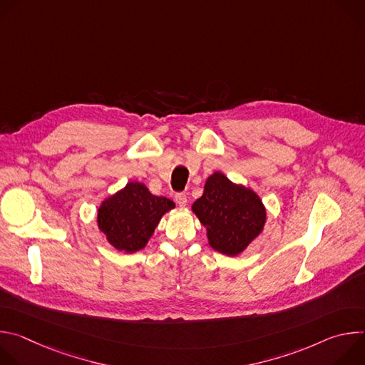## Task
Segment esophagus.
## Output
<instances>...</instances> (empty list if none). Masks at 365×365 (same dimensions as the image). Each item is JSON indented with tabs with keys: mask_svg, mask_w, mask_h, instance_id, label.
I'll return each instance as SVG.
<instances>
[{
	"mask_svg": "<svg viewBox=\"0 0 365 365\" xmlns=\"http://www.w3.org/2000/svg\"><path fill=\"white\" fill-rule=\"evenodd\" d=\"M175 199L179 206H186V203H187V196L185 193H176Z\"/></svg>",
	"mask_w": 365,
	"mask_h": 365,
	"instance_id": "obj_1",
	"label": "esophagus"
}]
</instances>
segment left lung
I'll return each mask as SVG.
<instances>
[{"mask_svg":"<svg viewBox=\"0 0 365 365\" xmlns=\"http://www.w3.org/2000/svg\"><path fill=\"white\" fill-rule=\"evenodd\" d=\"M192 211L206 228L210 245L230 257L242 252L266 224V207L259 196L221 172L206 179L203 195L195 200Z\"/></svg>","mask_w":365,"mask_h":365,"instance_id":"8db88e82","label":"left lung"}]
</instances>
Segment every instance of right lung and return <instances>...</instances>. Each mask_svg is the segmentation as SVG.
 <instances>
[{
	"label": "right lung",
	"instance_id": "1",
	"mask_svg": "<svg viewBox=\"0 0 365 365\" xmlns=\"http://www.w3.org/2000/svg\"><path fill=\"white\" fill-rule=\"evenodd\" d=\"M173 207V200L150 193L144 183L128 182L98 207V228L114 248L131 254L145 247L162 217Z\"/></svg>",
	"mask_w": 365,
	"mask_h": 365
}]
</instances>
